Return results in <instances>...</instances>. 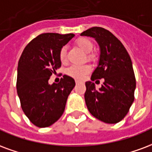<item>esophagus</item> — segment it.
<instances>
[{
  "mask_svg": "<svg viewBox=\"0 0 152 152\" xmlns=\"http://www.w3.org/2000/svg\"><path fill=\"white\" fill-rule=\"evenodd\" d=\"M80 83H82V81H80V80H76V85H78V84H80Z\"/></svg>",
  "mask_w": 152,
  "mask_h": 152,
  "instance_id": "1",
  "label": "esophagus"
}]
</instances>
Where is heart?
<instances>
[{"instance_id":"1","label":"heart","mask_w":152,"mask_h":152,"mask_svg":"<svg viewBox=\"0 0 152 152\" xmlns=\"http://www.w3.org/2000/svg\"><path fill=\"white\" fill-rule=\"evenodd\" d=\"M76 44L79 47L81 50L86 52V58L89 61H93L95 56L93 53L89 51L92 50L93 48V44L92 41L86 38H80L76 41ZM66 55H67V50L65 47L60 49L59 50V59L62 62L66 60ZM91 67L88 64H74L72 65L66 70V73L69 76H72L76 80H82L90 72Z\"/></svg>"}]
</instances>
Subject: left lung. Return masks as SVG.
<instances>
[{
    "label": "left lung",
    "instance_id": "obj_1",
    "mask_svg": "<svg viewBox=\"0 0 152 152\" xmlns=\"http://www.w3.org/2000/svg\"><path fill=\"white\" fill-rule=\"evenodd\" d=\"M80 35L94 38L100 47L98 65L91 80L104 79L99 90L91 81L85 83L88 110L102 122L118 123L127 114L134 100L136 81L130 56L122 42L104 28L92 27Z\"/></svg>",
    "mask_w": 152,
    "mask_h": 152
}]
</instances>
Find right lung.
<instances>
[{
    "label": "right lung",
    "mask_w": 152,
    "mask_h": 152,
    "mask_svg": "<svg viewBox=\"0 0 152 152\" xmlns=\"http://www.w3.org/2000/svg\"><path fill=\"white\" fill-rule=\"evenodd\" d=\"M73 37V34H39L28 43L20 57L17 92L22 110L38 127H48L59 120L75 87L74 79L66 75L58 84L48 83L61 67L59 50Z\"/></svg>",
    "instance_id": "1"
}]
</instances>
